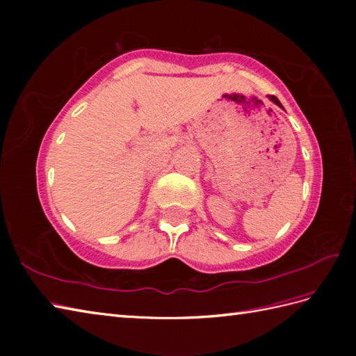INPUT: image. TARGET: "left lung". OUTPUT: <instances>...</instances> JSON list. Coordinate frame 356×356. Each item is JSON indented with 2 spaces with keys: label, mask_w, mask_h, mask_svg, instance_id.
I'll return each instance as SVG.
<instances>
[{
  "label": "left lung",
  "mask_w": 356,
  "mask_h": 356,
  "mask_svg": "<svg viewBox=\"0 0 356 356\" xmlns=\"http://www.w3.org/2000/svg\"><path fill=\"white\" fill-rule=\"evenodd\" d=\"M268 97H269V99H270L272 102H274L275 105H278V107H282V108H283V105H282V102H280V101L277 99V97H275V96H268Z\"/></svg>",
  "instance_id": "left-lung-1"
}]
</instances>
